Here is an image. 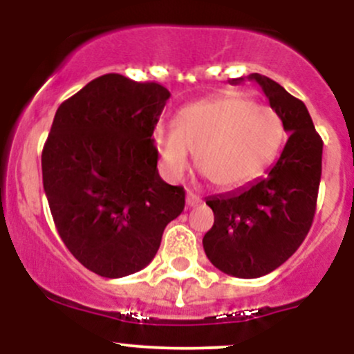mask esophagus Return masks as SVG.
Returning <instances> with one entry per match:
<instances>
[{
    "label": "esophagus",
    "instance_id": "esophagus-1",
    "mask_svg": "<svg viewBox=\"0 0 354 354\" xmlns=\"http://www.w3.org/2000/svg\"><path fill=\"white\" fill-rule=\"evenodd\" d=\"M201 203V198L198 196V194H194L193 191H188V193H186V205L189 206H196V205H200Z\"/></svg>",
    "mask_w": 354,
    "mask_h": 354
}]
</instances>
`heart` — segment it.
<instances>
[{
  "mask_svg": "<svg viewBox=\"0 0 354 354\" xmlns=\"http://www.w3.org/2000/svg\"><path fill=\"white\" fill-rule=\"evenodd\" d=\"M284 138V123L273 108L236 93L185 106L174 128L158 124L153 131L169 176H185L193 153L201 176L219 189L241 188L258 178L278 156Z\"/></svg>",
  "mask_w": 354,
  "mask_h": 354,
  "instance_id": "heart-1",
  "label": "heart"
}]
</instances>
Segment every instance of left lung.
<instances>
[{
	"instance_id": "obj_1",
	"label": "left lung",
	"mask_w": 354,
	"mask_h": 354,
	"mask_svg": "<svg viewBox=\"0 0 354 354\" xmlns=\"http://www.w3.org/2000/svg\"><path fill=\"white\" fill-rule=\"evenodd\" d=\"M290 133L281 156L256 180L206 200L214 225L203 238L208 259L236 278H259L281 266L311 228L321 180L323 141L303 101L268 76L250 75Z\"/></svg>"
}]
</instances>
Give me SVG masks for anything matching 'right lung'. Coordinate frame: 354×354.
I'll return each mask as SVG.
<instances>
[{"label": "right lung", "mask_w": 354, "mask_h": 354, "mask_svg": "<svg viewBox=\"0 0 354 354\" xmlns=\"http://www.w3.org/2000/svg\"><path fill=\"white\" fill-rule=\"evenodd\" d=\"M169 91L109 73L59 104L41 154L56 230L76 259L103 278L153 261L185 189L161 180L153 131Z\"/></svg>", "instance_id": "add662e5"}]
</instances>
